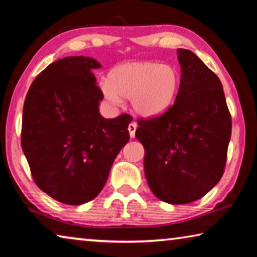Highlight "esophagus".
Listing matches in <instances>:
<instances>
[{
    "label": "esophagus",
    "mask_w": 257,
    "mask_h": 257,
    "mask_svg": "<svg viewBox=\"0 0 257 257\" xmlns=\"http://www.w3.org/2000/svg\"><path fill=\"white\" fill-rule=\"evenodd\" d=\"M136 128H137V124L135 123V122H132V123H130L129 125H128V132H129V135H130V137H135V132H136Z\"/></svg>",
    "instance_id": "obj_1"
}]
</instances>
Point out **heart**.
Segmentation results:
<instances>
[{"mask_svg": "<svg viewBox=\"0 0 257 257\" xmlns=\"http://www.w3.org/2000/svg\"><path fill=\"white\" fill-rule=\"evenodd\" d=\"M180 77L172 64L153 61H134L118 64L99 86L106 100L120 105L130 99L134 110L142 116H156L173 104Z\"/></svg>", "mask_w": 257, "mask_h": 257, "instance_id": "heart-1", "label": "heart"}]
</instances>
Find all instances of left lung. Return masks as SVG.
<instances>
[{
	"label": "left lung",
	"mask_w": 257,
	"mask_h": 257,
	"mask_svg": "<svg viewBox=\"0 0 257 257\" xmlns=\"http://www.w3.org/2000/svg\"><path fill=\"white\" fill-rule=\"evenodd\" d=\"M174 104L162 115L139 120L148 185L159 200L186 204L209 193L223 177L232 120L219 78L188 49Z\"/></svg>",
	"instance_id": "8db88e82"
}]
</instances>
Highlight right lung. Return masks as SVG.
Returning a JSON list of instances; mask_svg holds the SVG:
<instances>
[{
  "instance_id": "add662e5",
  "label": "right lung",
  "mask_w": 257,
  "mask_h": 257,
  "mask_svg": "<svg viewBox=\"0 0 257 257\" xmlns=\"http://www.w3.org/2000/svg\"><path fill=\"white\" fill-rule=\"evenodd\" d=\"M92 57L68 56L49 64L24 101L22 149L34 182L52 198L79 205L104 188L114 159L128 143L133 117L105 118Z\"/></svg>"
}]
</instances>
